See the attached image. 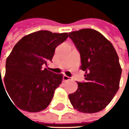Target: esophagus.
Here are the masks:
<instances>
[{"instance_id": "34e87169", "label": "esophagus", "mask_w": 129, "mask_h": 129, "mask_svg": "<svg viewBox=\"0 0 129 129\" xmlns=\"http://www.w3.org/2000/svg\"><path fill=\"white\" fill-rule=\"evenodd\" d=\"M62 80H63L64 81H67V80H71V79H70V77H68L67 75H64L63 77H62Z\"/></svg>"}]
</instances>
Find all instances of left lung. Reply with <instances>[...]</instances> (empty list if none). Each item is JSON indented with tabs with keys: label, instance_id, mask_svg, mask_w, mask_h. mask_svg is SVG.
<instances>
[{
	"label": "left lung",
	"instance_id": "8db88e82",
	"mask_svg": "<svg viewBox=\"0 0 129 129\" xmlns=\"http://www.w3.org/2000/svg\"><path fill=\"white\" fill-rule=\"evenodd\" d=\"M80 52V69L85 72V82L69 95L77 111L86 113L101 111L110 103L118 90L122 70L116 49L96 30L83 28L69 33Z\"/></svg>",
	"mask_w": 129,
	"mask_h": 129
}]
</instances>
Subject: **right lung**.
I'll use <instances>...</instances> for the list:
<instances>
[{
	"label": "right lung",
	"mask_w": 129,
	"mask_h": 129,
	"mask_svg": "<svg viewBox=\"0 0 129 129\" xmlns=\"http://www.w3.org/2000/svg\"><path fill=\"white\" fill-rule=\"evenodd\" d=\"M67 37V33L39 31L23 37L13 48L6 59L4 85L18 108L39 112L49 105L62 75L44 65L52 61L56 47Z\"/></svg>",
	"instance_id": "right-lung-1"
}]
</instances>
